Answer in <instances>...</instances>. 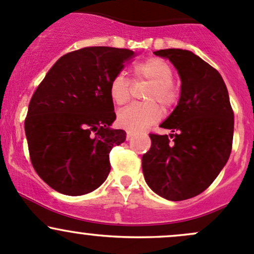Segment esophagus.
<instances>
[{
	"label": "esophagus",
	"mask_w": 254,
	"mask_h": 254,
	"mask_svg": "<svg viewBox=\"0 0 254 254\" xmlns=\"http://www.w3.org/2000/svg\"><path fill=\"white\" fill-rule=\"evenodd\" d=\"M132 136H134V132H132V131H127V140H131Z\"/></svg>",
	"instance_id": "1"
}]
</instances>
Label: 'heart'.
I'll return each mask as SVG.
<instances>
[{
	"instance_id": "1",
	"label": "heart",
	"mask_w": 254,
	"mask_h": 254,
	"mask_svg": "<svg viewBox=\"0 0 254 254\" xmlns=\"http://www.w3.org/2000/svg\"><path fill=\"white\" fill-rule=\"evenodd\" d=\"M136 78L151 83L145 93L147 103H135L118 113L119 127L131 131L146 129L162 117V108L171 109L178 101V88L173 83V70L167 61L160 58H150L134 66ZM131 83L123 72L117 73L109 84V96L118 106L125 104L130 98Z\"/></svg>"
}]
</instances>
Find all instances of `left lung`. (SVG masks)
<instances>
[{
    "mask_svg": "<svg viewBox=\"0 0 254 254\" xmlns=\"http://www.w3.org/2000/svg\"><path fill=\"white\" fill-rule=\"evenodd\" d=\"M181 77V98L161 127L172 134H150L151 147L142 156L147 186L172 201L193 198L219 176L234 139V111L221 75L191 51L165 49Z\"/></svg>",
    "mask_w": 254,
    "mask_h": 254,
    "instance_id": "left-lung-1",
    "label": "left lung"
}]
</instances>
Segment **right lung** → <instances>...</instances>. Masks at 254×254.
Instances as JSON below:
<instances>
[{
	"mask_svg": "<svg viewBox=\"0 0 254 254\" xmlns=\"http://www.w3.org/2000/svg\"><path fill=\"white\" fill-rule=\"evenodd\" d=\"M135 53L88 47L61 56L35 89L24 122L32 165L59 193L83 195L111 171L109 152L125 141L109 96L112 78Z\"/></svg>",
	"mask_w": 254,
	"mask_h": 254,
	"instance_id": "1",
	"label": "right lung"
}]
</instances>
